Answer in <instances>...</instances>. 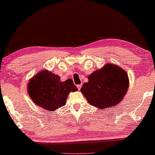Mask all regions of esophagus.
I'll return each instance as SVG.
<instances>
[{
    "label": "esophagus",
    "instance_id": "esophagus-1",
    "mask_svg": "<svg viewBox=\"0 0 155 155\" xmlns=\"http://www.w3.org/2000/svg\"><path fill=\"white\" fill-rule=\"evenodd\" d=\"M77 87L78 89V90H80V89H81V87H82V84H78Z\"/></svg>",
    "mask_w": 155,
    "mask_h": 155
}]
</instances>
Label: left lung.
Returning <instances> with one entry per match:
<instances>
[{
    "instance_id": "left-lung-1",
    "label": "left lung",
    "mask_w": 155,
    "mask_h": 155,
    "mask_svg": "<svg viewBox=\"0 0 155 155\" xmlns=\"http://www.w3.org/2000/svg\"><path fill=\"white\" fill-rule=\"evenodd\" d=\"M82 87V94L90 105L99 109H111L119 104L129 87L128 74L113 63H108L87 77Z\"/></svg>"
}]
</instances>
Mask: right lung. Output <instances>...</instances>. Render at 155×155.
Returning <instances> with one entry per match:
<instances>
[{
    "label": "right lung",
    "mask_w": 155,
    "mask_h": 155,
    "mask_svg": "<svg viewBox=\"0 0 155 155\" xmlns=\"http://www.w3.org/2000/svg\"><path fill=\"white\" fill-rule=\"evenodd\" d=\"M76 91L71 79L62 82L60 76L48 70L39 72L27 83V92L33 102L49 111L64 106L69 93Z\"/></svg>",
    "instance_id": "obj_1"
}]
</instances>
